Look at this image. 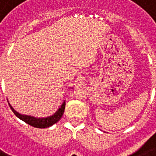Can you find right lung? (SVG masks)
<instances>
[{
    "instance_id": "obj_1",
    "label": "right lung",
    "mask_w": 156,
    "mask_h": 156,
    "mask_svg": "<svg viewBox=\"0 0 156 156\" xmlns=\"http://www.w3.org/2000/svg\"><path fill=\"white\" fill-rule=\"evenodd\" d=\"M9 107H10L11 110L13 111V112L15 114V116L17 117L26 122L28 125L35 127V128H48L52 126L55 123H56L57 121H60V119L61 118V116H63L64 111H65V108H66V102L64 101L63 104H61V106L57 109V111L50 116H47V117H42V118H38V117H35L32 116H27V115H23L15 111L13 108L10 105V104H9Z\"/></svg>"
}]
</instances>
